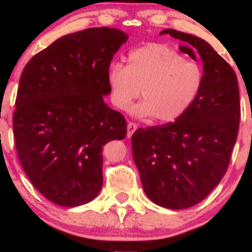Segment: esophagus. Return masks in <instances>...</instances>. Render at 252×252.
<instances>
[{
  "label": "esophagus",
  "instance_id": "esophagus-1",
  "mask_svg": "<svg viewBox=\"0 0 252 252\" xmlns=\"http://www.w3.org/2000/svg\"><path fill=\"white\" fill-rule=\"evenodd\" d=\"M126 129H128V132H126V137H131L132 134L136 131V129H137V124L132 123V122H129L128 123V126H126Z\"/></svg>",
  "mask_w": 252,
  "mask_h": 252
}]
</instances>
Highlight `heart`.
Returning <instances> with one entry per match:
<instances>
[{"instance_id":"obj_1","label":"heart","mask_w":252,"mask_h":252,"mask_svg":"<svg viewBox=\"0 0 252 252\" xmlns=\"http://www.w3.org/2000/svg\"><path fill=\"white\" fill-rule=\"evenodd\" d=\"M111 102L118 110H128L138 96L131 114L154 117L161 123L179 120L198 97L202 70L164 43H147L128 54V63H112L108 70Z\"/></svg>"}]
</instances>
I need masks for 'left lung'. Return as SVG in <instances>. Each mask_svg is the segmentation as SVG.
<instances>
[{
    "mask_svg": "<svg viewBox=\"0 0 252 252\" xmlns=\"http://www.w3.org/2000/svg\"><path fill=\"white\" fill-rule=\"evenodd\" d=\"M181 40L180 51L202 62L201 90L175 122L138 129L132 158L147 196L158 206L189 209L212 192L226 173L238 135L241 102L235 71L200 37L164 30Z\"/></svg>",
    "mask_w": 252,
    "mask_h": 252,
    "instance_id": "left-lung-1",
    "label": "left lung"
}]
</instances>
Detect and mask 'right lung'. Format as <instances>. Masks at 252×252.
I'll return each instance as SVG.
<instances>
[{"label": "right lung", "instance_id": "right-lung-1", "mask_svg": "<svg viewBox=\"0 0 252 252\" xmlns=\"http://www.w3.org/2000/svg\"><path fill=\"white\" fill-rule=\"evenodd\" d=\"M128 40L116 28L63 35L28 62L20 78L13 130L20 163L33 186L60 206L96 198L105 143L123 140L126 122L110 109L108 70Z\"/></svg>", "mask_w": 252, "mask_h": 252}]
</instances>
